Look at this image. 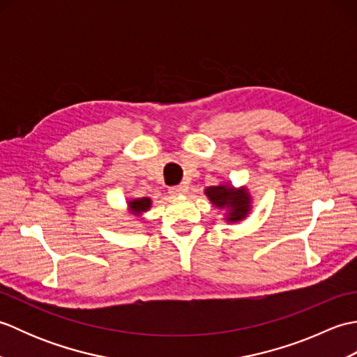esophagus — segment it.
Returning a JSON list of instances; mask_svg holds the SVG:
<instances>
[{"label": "esophagus", "instance_id": "1", "mask_svg": "<svg viewBox=\"0 0 357 357\" xmlns=\"http://www.w3.org/2000/svg\"><path fill=\"white\" fill-rule=\"evenodd\" d=\"M187 192L185 185H176V187H170L169 188V195L172 198H176V196H183Z\"/></svg>", "mask_w": 357, "mask_h": 357}]
</instances>
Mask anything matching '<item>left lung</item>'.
<instances>
[{"mask_svg": "<svg viewBox=\"0 0 357 357\" xmlns=\"http://www.w3.org/2000/svg\"><path fill=\"white\" fill-rule=\"evenodd\" d=\"M204 195L218 210L224 211L222 219L229 224L244 221L253 208V198L247 185L234 187L231 183H219L204 188Z\"/></svg>", "mask_w": 357, "mask_h": 357, "instance_id": "8db88e82", "label": "left lung"}]
</instances>
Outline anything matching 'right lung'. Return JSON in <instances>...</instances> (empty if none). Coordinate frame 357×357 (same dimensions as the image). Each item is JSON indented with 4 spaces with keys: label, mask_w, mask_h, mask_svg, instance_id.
I'll use <instances>...</instances> for the list:
<instances>
[{
    "label": "right lung",
    "mask_w": 357,
    "mask_h": 357,
    "mask_svg": "<svg viewBox=\"0 0 357 357\" xmlns=\"http://www.w3.org/2000/svg\"><path fill=\"white\" fill-rule=\"evenodd\" d=\"M151 207L150 198H130L127 199V215H132L135 218H141L144 213H147Z\"/></svg>",
    "instance_id": "add662e5"
}]
</instances>
